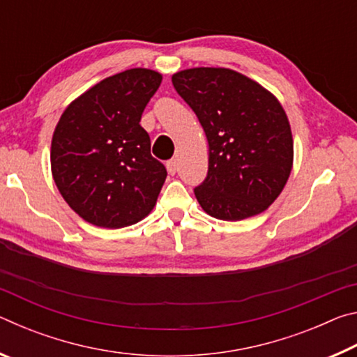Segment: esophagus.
<instances>
[{"mask_svg":"<svg viewBox=\"0 0 357 357\" xmlns=\"http://www.w3.org/2000/svg\"><path fill=\"white\" fill-rule=\"evenodd\" d=\"M167 170H168V173H170V174L176 173V170H178V162H176V159H172V160L167 162Z\"/></svg>","mask_w":357,"mask_h":357,"instance_id":"1","label":"esophagus"}]
</instances>
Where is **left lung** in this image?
<instances>
[{
    "instance_id": "obj_1",
    "label": "left lung",
    "mask_w": 357,
    "mask_h": 357,
    "mask_svg": "<svg viewBox=\"0 0 357 357\" xmlns=\"http://www.w3.org/2000/svg\"><path fill=\"white\" fill-rule=\"evenodd\" d=\"M172 82L209 143L208 174L193 189L200 206L231 222L268 209L293 167L291 129L280 102L231 69H187Z\"/></svg>"
}]
</instances>
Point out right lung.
Returning a JSON list of instances; mask_svg holds the SVG:
<instances>
[{
	"instance_id": "obj_1",
	"label": "right lung",
	"mask_w": 357,
	"mask_h": 357,
	"mask_svg": "<svg viewBox=\"0 0 357 357\" xmlns=\"http://www.w3.org/2000/svg\"><path fill=\"white\" fill-rule=\"evenodd\" d=\"M160 82L159 72L124 70L88 89L58 121L53 179L69 206L96 227H128L154 208L167 168L151 155L140 119Z\"/></svg>"
}]
</instances>
